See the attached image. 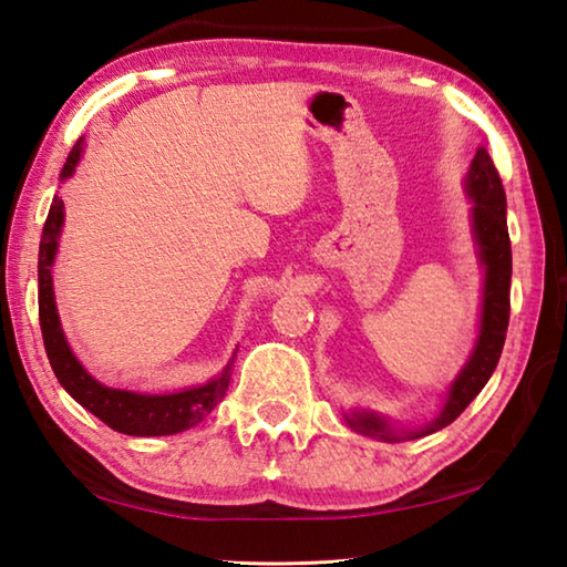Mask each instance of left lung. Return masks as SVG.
I'll list each match as a JSON object with an SVG mask.
<instances>
[{
    "label": "left lung",
    "mask_w": 567,
    "mask_h": 567,
    "mask_svg": "<svg viewBox=\"0 0 567 567\" xmlns=\"http://www.w3.org/2000/svg\"><path fill=\"white\" fill-rule=\"evenodd\" d=\"M465 195L473 203L470 223H473L477 260L483 267V300H480V330L475 348L470 352L465 368L450 382L440 415L433 422H427L425 427L408 430L392 425L385 415L364 408L342 412L344 422L364 437H375L382 443H402V440H417L447 427L480 395V390L485 388V382L495 372L497 360H501L507 320H511L513 252L505 219V189L485 147H480L473 162H470L465 175Z\"/></svg>",
    "instance_id": "obj_1"
}]
</instances>
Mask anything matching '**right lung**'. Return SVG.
Listing matches in <instances>:
<instances>
[{
  "label": "right lung",
  "instance_id": "1",
  "mask_svg": "<svg viewBox=\"0 0 567 567\" xmlns=\"http://www.w3.org/2000/svg\"><path fill=\"white\" fill-rule=\"evenodd\" d=\"M82 152L84 140L76 142L70 157H66L60 175L62 182L74 175ZM64 203L60 195H54L50 215H47V223L42 229L40 265H37V272H40V324L44 350L56 380H60V385L70 392L84 410H90L94 417H100L104 425H110L122 435H175L182 433V430L197 425V422H203L209 412L215 410L217 402L225 398L229 375H233L235 354L225 364V370L219 372L217 378L205 382V385L182 388L175 392H134L122 388H107L104 382L94 380L90 372L82 368V362L76 360V354L72 352L70 342H66V334L62 330L52 285V265L56 257V247H60Z\"/></svg>",
  "mask_w": 567,
  "mask_h": 567
}]
</instances>
